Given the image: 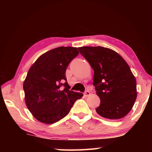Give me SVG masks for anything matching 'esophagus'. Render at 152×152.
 Instances as JSON below:
<instances>
[{"instance_id": "34e87169", "label": "esophagus", "mask_w": 152, "mask_h": 152, "mask_svg": "<svg viewBox=\"0 0 152 152\" xmlns=\"http://www.w3.org/2000/svg\"><path fill=\"white\" fill-rule=\"evenodd\" d=\"M90 94H91V92H90V91H86L85 92H84V96H86V97L88 96Z\"/></svg>"}]
</instances>
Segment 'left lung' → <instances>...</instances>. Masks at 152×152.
I'll use <instances>...</instances> for the list:
<instances>
[{
	"mask_svg": "<svg viewBox=\"0 0 152 152\" xmlns=\"http://www.w3.org/2000/svg\"><path fill=\"white\" fill-rule=\"evenodd\" d=\"M78 50L94 70L93 85L101 100L96 113L109 119L126 116L137 98L136 80L127 63L109 48L84 46Z\"/></svg>",
	"mask_w": 152,
	"mask_h": 152,
	"instance_id": "8db88e82",
	"label": "left lung"
}]
</instances>
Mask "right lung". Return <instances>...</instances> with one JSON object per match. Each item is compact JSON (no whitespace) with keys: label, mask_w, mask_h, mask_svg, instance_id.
Masks as SVG:
<instances>
[{"label":"right lung","mask_w":152,"mask_h":152,"mask_svg":"<svg viewBox=\"0 0 152 152\" xmlns=\"http://www.w3.org/2000/svg\"><path fill=\"white\" fill-rule=\"evenodd\" d=\"M78 53L76 48L59 47L43 53L30 68L23 83L25 100L39 121H59L83 96L70 91L66 77L67 67Z\"/></svg>","instance_id":"right-lung-1"}]
</instances>
